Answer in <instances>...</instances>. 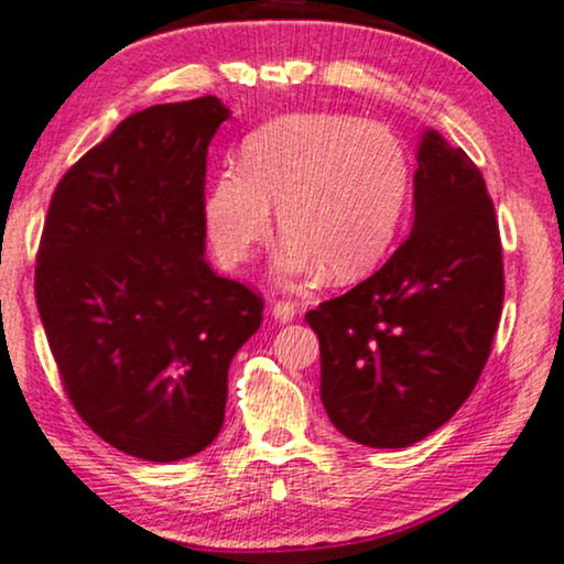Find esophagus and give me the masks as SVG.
I'll list each match as a JSON object with an SVG mask.
<instances>
[{"label": "esophagus", "mask_w": 564, "mask_h": 564, "mask_svg": "<svg viewBox=\"0 0 564 564\" xmlns=\"http://www.w3.org/2000/svg\"><path fill=\"white\" fill-rule=\"evenodd\" d=\"M271 316H274V319L280 322V324L293 322L295 316H297L295 303H290V301H274V306H271Z\"/></svg>", "instance_id": "34e87169"}]
</instances>
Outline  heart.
<instances>
[{"mask_svg":"<svg viewBox=\"0 0 564 564\" xmlns=\"http://www.w3.org/2000/svg\"><path fill=\"white\" fill-rule=\"evenodd\" d=\"M412 189L409 152L393 129L346 112H295L245 137L240 165L210 182L203 221L224 267H240L280 227L274 274H367L399 235Z\"/></svg>","mask_w":564,"mask_h":564,"instance_id":"obj_1","label":"heart"}]
</instances>
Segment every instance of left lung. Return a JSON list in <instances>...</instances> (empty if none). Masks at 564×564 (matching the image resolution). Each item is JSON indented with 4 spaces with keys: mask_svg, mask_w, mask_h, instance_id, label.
Segmentation results:
<instances>
[{
    "mask_svg": "<svg viewBox=\"0 0 564 564\" xmlns=\"http://www.w3.org/2000/svg\"><path fill=\"white\" fill-rule=\"evenodd\" d=\"M501 301L499 221L482 174L427 129L412 235L369 280L306 314L333 425L372 448H406L446 425L478 386Z\"/></svg>",
    "mask_w": 564,
    "mask_h": 564,
    "instance_id": "obj_1",
    "label": "left lung"
}]
</instances>
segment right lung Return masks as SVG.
<instances>
[{"label": "right lung", "instance_id": "obj_1", "mask_svg": "<svg viewBox=\"0 0 564 564\" xmlns=\"http://www.w3.org/2000/svg\"><path fill=\"white\" fill-rule=\"evenodd\" d=\"M218 97L152 105L59 178L36 306L65 393L118 452L178 462L224 425L235 354L263 301L205 263V158Z\"/></svg>", "mask_w": 564, "mask_h": 564}]
</instances>
